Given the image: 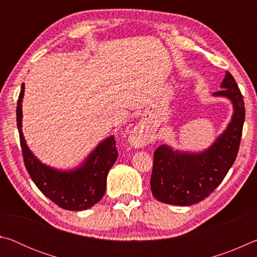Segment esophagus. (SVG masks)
Returning a JSON list of instances; mask_svg holds the SVG:
<instances>
[{
    "mask_svg": "<svg viewBox=\"0 0 257 257\" xmlns=\"http://www.w3.org/2000/svg\"><path fill=\"white\" fill-rule=\"evenodd\" d=\"M150 134L147 132L146 127L143 124H138L133 129L132 134H130V141L134 145H144L149 142Z\"/></svg>",
    "mask_w": 257,
    "mask_h": 257,
    "instance_id": "obj_1",
    "label": "esophagus"
}]
</instances>
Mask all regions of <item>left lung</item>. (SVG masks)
<instances>
[{
    "label": "left lung",
    "instance_id": "8db88e82",
    "mask_svg": "<svg viewBox=\"0 0 257 257\" xmlns=\"http://www.w3.org/2000/svg\"><path fill=\"white\" fill-rule=\"evenodd\" d=\"M223 89L214 96L229 98L233 105L231 121L210 149L202 153H185L161 145L154 152L151 190L158 201L171 205L188 206L205 199L236 160L245 121V104L231 73H225Z\"/></svg>",
    "mask_w": 257,
    "mask_h": 257
}]
</instances>
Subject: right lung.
<instances>
[{"instance_id":"1","label":"right lung","mask_w":257,"mask_h":257,"mask_svg":"<svg viewBox=\"0 0 257 257\" xmlns=\"http://www.w3.org/2000/svg\"><path fill=\"white\" fill-rule=\"evenodd\" d=\"M24 92L25 84L21 85L17 103V124L24 162L30 178L47 198L63 210L82 211L92 207L101 201L105 193L107 173L118 158L114 137L104 139L79 168L60 171L47 167L30 152L24 138L21 130Z\"/></svg>"}]
</instances>
